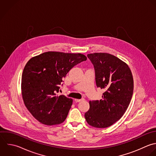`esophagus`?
I'll return each instance as SVG.
<instances>
[{
	"label": "esophagus",
	"instance_id": "34e87169",
	"mask_svg": "<svg viewBox=\"0 0 156 156\" xmlns=\"http://www.w3.org/2000/svg\"><path fill=\"white\" fill-rule=\"evenodd\" d=\"M84 99H75V102H80L82 100H83Z\"/></svg>",
	"mask_w": 156,
	"mask_h": 156
}]
</instances>
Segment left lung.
I'll return each mask as SVG.
<instances>
[{
	"mask_svg": "<svg viewBox=\"0 0 156 156\" xmlns=\"http://www.w3.org/2000/svg\"><path fill=\"white\" fill-rule=\"evenodd\" d=\"M94 64L97 87L104 89L102 99L90 101L84 114L87 123L95 128L109 127L120 120L127 110L134 90V80L128 65L108 53L87 55Z\"/></svg>",
	"mask_w": 156,
	"mask_h": 156,
	"instance_id": "left-lung-1",
	"label": "left lung"
}]
</instances>
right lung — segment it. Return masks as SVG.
<instances>
[{"label": "right lung", "mask_w": 156, "mask_h": 156, "mask_svg": "<svg viewBox=\"0 0 156 156\" xmlns=\"http://www.w3.org/2000/svg\"><path fill=\"white\" fill-rule=\"evenodd\" d=\"M86 59L81 53L47 51L27 62L22 75V96L25 106L37 121L51 126L66 120L73 100L57 95L59 86L73 67Z\"/></svg>", "instance_id": "add662e5"}]
</instances>
